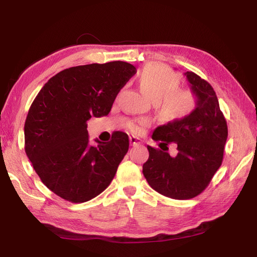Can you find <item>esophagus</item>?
I'll return each instance as SVG.
<instances>
[{
    "label": "esophagus",
    "mask_w": 257,
    "mask_h": 257,
    "mask_svg": "<svg viewBox=\"0 0 257 257\" xmlns=\"http://www.w3.org/2000/svg\"><path fill=\"white\" fill-rule=\"evenodd\" d=\"M129 141H130V145H132V146H137V145L141 144V140L137 137H134V136H133V137L129 138Z\"/></svg>",
    "instance_id": "obj_1"
}]
</instances>
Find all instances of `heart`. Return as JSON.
Here are the masks:
<instances>
[{
	"mask_svg": "<svg viewBox=\"0 0 257 257\" xmlns=\"http://www.w3.org/2000/svg\"><path fill=\"white\" fill-rule=\"evenodd\" d=\"M140 87L154 102L161 116L167 120H177L194 110L198 98L192 90L179 88L178 76L160 65L152 64L144 68L140 75ZM148 123L147 120L130 123L133 132H139Z\"/></svg>",
	"mask_w": 257,
	"mask_h": 257,
	"instance_id": "b5f03b06",
	"label": "heart"
}]
</instances>
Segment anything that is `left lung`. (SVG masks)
Here are the masks:
<instances>
[{
	"label": "left lung",
	"mask_w": 257,
	"mask_h": 257,
	"mask_svg": "<svg viewBox=\"0 0 257 257\" xmlns=\"http://www.w3.org/2000/svg\"><path fill=\"white\" fill-rule=\"evenodd\" d=\"M198 98L188 116L156 128L152 139L166 146L177 143L178 155L171 157L159 148L147 146L149 159L143 173L150 187L176 200H188L203 192L222 165L227 124L213 87L193 72L185 73Z\"/></svg>",
	"instance_id": "1"
}]
</instances>
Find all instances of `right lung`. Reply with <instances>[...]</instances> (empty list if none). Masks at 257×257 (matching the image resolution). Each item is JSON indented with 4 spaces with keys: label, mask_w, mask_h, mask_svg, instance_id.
<instances>
[{
    "label": "right lung",
    "mask_w": 257,
    "mask_h": 257,
    "mask_svg": "<svg viewBox=\"0 0 257 257\" xmlns=\"http://www.w3.org/2000/svg\"><path fill=\"white\" fill-rule=\"evenodd\" d=\"M137 73L125 62L64 69L47 81L25 120V152L46 187L62 199L83 203L100 194L129 149L128 135L89 146L87 120L107 116L120 89Z\"/></svg>",
    "instance_id": "obj_1"
}]
</instances>
